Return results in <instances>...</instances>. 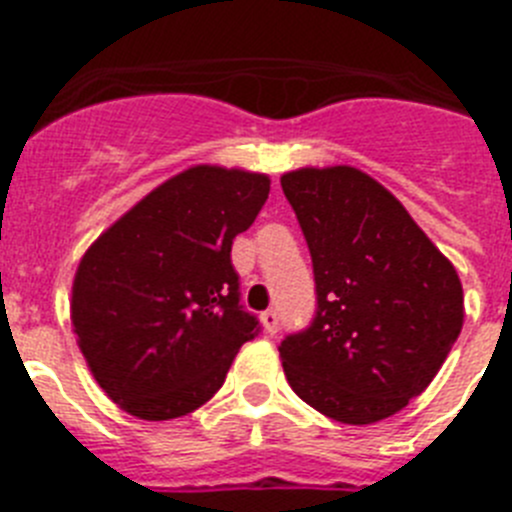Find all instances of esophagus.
<instances>
[{
    "instance_id": "1",
    "label": "esophagus",
    "mask_w": 512,
    "mask_h": 512,
    "mask_svg": "<svg viewBox=\"0 0 512 512\" xmlns=\"http://www.w3.org/2000/svg\"><path fill=\"white\" fill-rule=\"evenodd\" d=\"M261 325H264V330L269 333V336H274L279 330V315L277 310H266L261 312Z\"/></svg>"
}]
</instances>
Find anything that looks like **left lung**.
<instances>
[{"label": "left lung", "instance_id": "left-lung-1", "mask_svg": "<svg viewBox=\"0 0 512 512\" xmlns=\"http://www.w3.org/2000/svg\"><path fill=\"white\" fill-rule=\"evenodd\" d=\"M284 197L305 233L318 310L279 346L289 387L338 423L400 413L464 325L459 274L395 194L354 166L297 169Z\"/></svg>", "mask_w": 512, "mask_h": 512}]
</instances>
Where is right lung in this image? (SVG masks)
Masks as SVG:
<instances>
[{
	"instance_id": "add662e5",
	"label": "right lung",
	"mask_w": 512,
	"mask_h": 512,
	"mask_svg": "<svg viewBox=\"0 0 512 512\" xmlns=\"http://www.w3.org/2000/svg\"><path fill=\"white\" fill-rule=\"evenodd\" d=\"M269 176L200 164L146 194L81 256L71 323L97 384L125 413L171 420L205 405L259 333L230 264Z\"/></svg>"
}]
</instances>
